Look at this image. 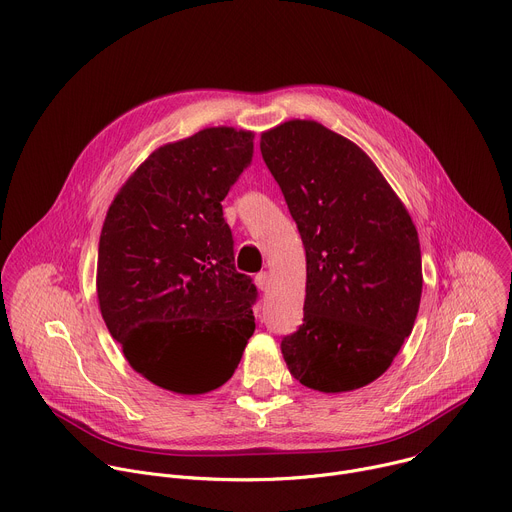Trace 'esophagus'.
<instances>
[{
	"label": "esophagus",
	"instance_id": "obj_1",
	"mask_svg": "<svg viewBox=\"0 0 512 512\" xmlns=\"http://www.w3.org/2000/svg\"><path fill=\"white\" fill-rule=\"evenodd\" d=\"M254 282H256V286H258L260 290H266L268 284H270V274H268V272H258V274L254 276Z\"/></svg>",
	"mask_w": 512,
	"mask_h": 512
}]
</instances>
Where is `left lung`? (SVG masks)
I'll use <instances>...</instances> for the list:
<instances>
[{"label": "left lung", "instance_id": "left-lung-1", "mask_svg": "<svg viewBox=\"0 0 512 512\" xmlns=\"http://www.w3.org/2000/svg\"><path fill=\"white\" fill-rule=\"evenodd\" d=\"M306 252L304 319L280 343L302 385L341 393L387 371L422 298L418 230L375 163L315 121L260 137Z\"/></svg>", "mask_w": 512, "mask_h": 512}]
</instances>
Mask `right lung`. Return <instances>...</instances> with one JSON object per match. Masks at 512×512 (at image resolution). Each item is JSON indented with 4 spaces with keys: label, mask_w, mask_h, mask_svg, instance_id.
<instances>
[{
    "label": "right lung",
    "mask_w": 512,
    "mask_h": 512,
    "mask_svg": "<svg viewBox=\"0 0 512 512\" xmlns=\"http://www.w3.org/2000/svg\"><path fill=\"white\" fill-rule=\"evenodd\" d=\"M254 153V133L203 129L153 151L102 224L96 294L129 365L177 393H206L236 371L258 290L234 266L222 201Z\"/></svg>",
    "instance_id": "add662e5"
}]
</instances>
